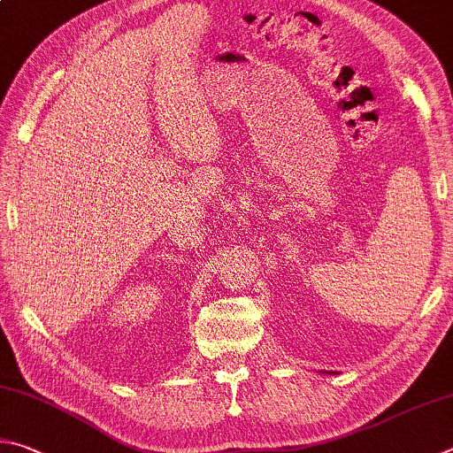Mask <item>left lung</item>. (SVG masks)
<instances>
[{
    "instance_id": "obj_1",
    "label": "left lung",
    "mask_w": 453,
    "mask_h": 453,
    "mask_svg": "<svg viewBox=\"0 0 453 453\" xmlns=\"http://www.w3.org/2000/svg\"><path fill=\"white\" fill-rule=\"evenodd\" d=\"M333 374H334V372H333Z\"/></svg>"
}]
</instances>
